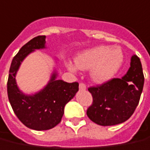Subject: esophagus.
Here are the masks:
<instances>
[{
    "instance_id": "1",
    "label": "esophagus",
    "mask_w": 150,
    "mask_h": 150,
    "mask_svg": "<svg viewBox=\"0 0 150 150\" xmlns=\"http://www.w3.org/2000/svg\"><path fill=\"white\" fill-rule=\"evenodd\" d=\"M79 90H82V91L86 90V85L84 83H80L79 85Z\"/></svg>"
}]
</instances>
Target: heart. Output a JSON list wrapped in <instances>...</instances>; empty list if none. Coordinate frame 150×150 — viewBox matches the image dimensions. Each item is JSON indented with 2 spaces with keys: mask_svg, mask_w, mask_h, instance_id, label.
Here are the masks:
<instances>
[{
  "mask_svg": "<svg viewBox=\"0 0 150 150\" xmlns=\"http://www.w3.org/2000/svg\"><path fill=\"white\" fill-rule=\"evenodd\" d=\"M123 62V53L119 47L98 45L83 50L77 54L75 64H67L72 72L76 68L83 71L90 70L91 78L97 83H104L115 77Z\"/></svg>",
  "mask_w": 150,
  "mask_h": 150,
  "instance_id": "b5f03b06",
  "label": "heart"
}]
</instances>
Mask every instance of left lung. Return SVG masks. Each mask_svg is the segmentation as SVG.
<instances>
[{
  "instance_id": "1",
  "label": "left lung",
  "mask_w": 150,
  "mask_h": 150,
  "mask_svg": "<svg viewBox=\"0 0 150 150\" xmlns=\"http://www.w3.org/2000/svg\"><path fill=\"white\" fill-rule=\"evenodd\" d=\"M144 79L141 60L134 54L128 71L122 78L88 88L93 102L87 110L88 117L100 126H113L127 121L138 105Z\"/></svg>"
}]
</instances>
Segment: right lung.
I'll use <instances>...</instances> for the list:
<instances>
[{"instance_id": "obj_1", "label": "right lung", "mask_w": 150, "mask_h": 150, "mask_svg": "<svg viewBox=\"0 0 150 150\" xmlns=\"http://www.w3.org/2000/svg\"><path fill=\"white\" fill-rule=\"evenodd\" d=\"M45 39V35H39L21 48L12 60L7 83L8 97L14 114L25 126L36 131L51 129L57 125L64 114L65 105L79 90L77 82L57 79L55 68L49 82L38 92L26 94L19 89L16 75L22 62L35 50L46 49Z\"/></svg>"}]
</instances>
